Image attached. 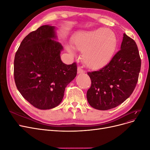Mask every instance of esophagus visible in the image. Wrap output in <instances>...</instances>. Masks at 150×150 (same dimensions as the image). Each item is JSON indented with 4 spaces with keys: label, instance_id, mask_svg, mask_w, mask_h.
Listing matches in <instances>:
<instances>
[{
    "label": "esophagus",
    "instance_id": "esophagus-1",
    "mask_svg": "<svg viewBox=\"0 0 150 150\" xmlns=\"http://www.w3.org/2000/svg\"><path fill=\"white\" fill-rule=\"evenodd\" d=\"M84 71L83 69H81L80 67H78V74H83L84 73Z\"/></svg>",
    "mask_w": 150,
    "mask_h": 150
}]
</instances>
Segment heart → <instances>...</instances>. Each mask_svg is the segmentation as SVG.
I'll return each mask as SVG.
<instances>
[{
    "label": "heart",
    "mask_w": 150,
    "mask_h": 150,
    "mask_svg": "<svg viewBox=\"0 0 150 150\" xmlns=\"http://www.w3.org/2000/svg\"><path fill=\"white\" fill-rule=\"evenodd\" d=\"M74 47L83 51L82 59L89 69H99L111 61L117 46V38L112 30L99 28L82 31L74 39ZM67 51L72 52L70 47Z\"/></svg>",
    "instance_id": "1"
}]
</instances>
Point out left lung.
<instances>
[{"label":"left lung","mask_w":150,"mask_h":150,"mask_svg":"<svg viewBox=\"0 0 150 150\" xmlns=\"http://www.w3.org/2000/svg\"><path fill=\"white\" fill-rule=\"evenodd\" d=\"M120 49L101 69L88 72L91 86L86 96L89 105L96 110L119 106L130 96L137 84L141 69L137 45L124 33Z\"/></svg>","instance_id":"8db88e82"}]
</instances>
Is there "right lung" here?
I'll return each mask as SVG.
<instances>
[{"mask_svg": "<svg viewBox=\"0 0 150 150\" xmlns=\"http://www.w3.org/2000/svg\"><path fill=\"white\" fill-rule=\"evenodd\" d=\"M56 28L40 26L23 39L17 51L13 75L17 89L23 98L39 110L57 106L66 86L77 74L75 62L63 63L62 44L57 41Z\"/></svg>", "mask_w": 150, "mask_h": 150, "instance_id": "add662e5", "label": "right lung"}]
</instances>
